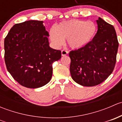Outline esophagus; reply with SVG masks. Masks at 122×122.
<instances>
[{
    "label": "esophagus",
    "mask_w": 122,
    "mask_h": 122,
    "mask_svg": "<svg viewBox=\"0 0 122 122\" xmlns=\"http://www.w3.org/2000/svg\"><path fill=\"white\" fill-rule=\"evenodd\" d=\"M68 54V52L66 50H62L61 51V54H62V56H65V55H67Z\"/></svg>",
    "instance_id": "esophagus-1"
}]
</instances>
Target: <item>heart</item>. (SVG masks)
Masks as SVG:
<instances>
[{"label": "heart", "mask_w": 122, "mask_h": 122, "mask_svg": "<svg viewBox=\"0 0 122 122\" xmlns=\"http://www.w3.org/2000/svg\"><path fill=\"white\" fill-rule=\"evenodd\" d=\"M97 26L92 21L86 22L78 19L64 21L55 28L50 29L51 41L56 47L64 44V39L72 49H80L89 44L96 35Z\"/></svg>", "instance_id": "1"}]
</instances>
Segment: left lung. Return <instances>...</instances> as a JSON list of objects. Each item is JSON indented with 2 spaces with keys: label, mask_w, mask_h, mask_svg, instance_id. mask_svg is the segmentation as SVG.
I'll list each match as a JSON object with an SVG mask.
<instances>
[{
  "label": "left lung",
  "mask_w": 122,
  "mask_h": 122,
  "mask_svg": "<svg viewBox=\"0 0 122 122\" xmlns=\"http://www.w3.org/2000/svg\"><path fill=\"white\" fill-rule=\"evenodd\" d=\"M93 40L83 48L70 51V73L74 81L92 87L103 83L112 73L119 42L114 26L101 18Z\"/></svg>",
  "instance_id": "left-lung-1"
}]
</instances>
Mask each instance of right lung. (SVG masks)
<instances>
[{"instance_id":"right-lung-1","label":"right lung","mask_w":122,"mask_h":122,"mask_svg":"<svg viewBox=\"0 0 122 122\" xmlns=\"http://www.w3.org/2000/svg\"><path fill=\"white\" fill-rule=\"evenodd\" d=\"M43 21L27 20L14 25L5 38V61L8 71L23 87L36 88L51 80L52 64L61 51L49 46Z\"/></svg>"}]
</instances>
